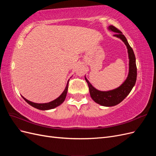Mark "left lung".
Here are the masks:
<instances>
[{
	"label": "left lung",
	"instance_id": "left-lung-1",
	"mask_svg": "<svg viewBox=\"0 0 156 156\" xmlns=\"http://www.w3.org/2000/svg\"><path fill=\"white\" fill-rule=\"evenodd\" d=\"M108 29L112 32H116V34H114V36L119 37L124 41V43L127 47L129 59L128 76H127L126 81L119 88L109 91L98 90L92 87L86 77L85 80L88 83L90 94L92 100L102 106L111 107L116 105L123 101L134 87L136 80V66L134 52L127 42L124 35L122 34V32L120 30L112 25H110L108 27Z\"/></svg>",
	"mask_w": 156,
	"mask_h": 156
}]
</instances>
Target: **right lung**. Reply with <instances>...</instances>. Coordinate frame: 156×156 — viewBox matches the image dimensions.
I'll use <instances>...</instances> for the list:
<instances>
[{
  "instance_id": "right-lung-1",
  "label": "right lung",
  "mask_w": 156,
  "mask_h": 156,
  "mask_svg": "<svg viewBox=\"0 0 156 156\" xmlns=\"http://www.w3.org/2000/svg\"><path fill=\"white\" fill-rule=\"evenodd\" d=\"M69 83V81H68ZM68 83L66 84V88L64 90V92L62 93V94L58 98H56V100L52 101L51 102L49 103H34L28 100H27L26 98H25L23 96H22V98L24 99L25 100V101H27L29 105H30L31 106H32L33 107L36 108L37 109L40 110H49V109H51V108H54L55 107H56L57 106H59L60 104L64 102V101L65 100L66 97V94H67V92H68Z\"/></svg>"
}]
</instances>
